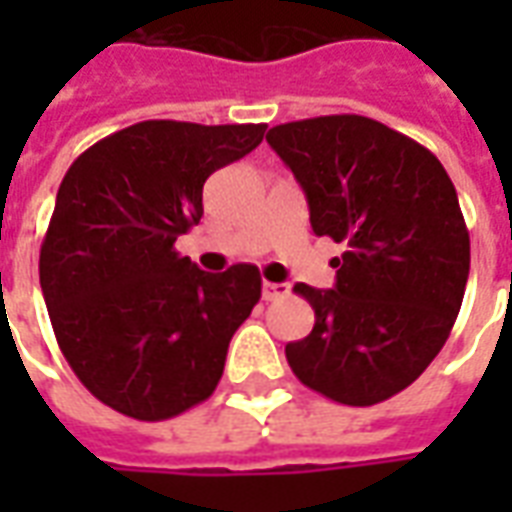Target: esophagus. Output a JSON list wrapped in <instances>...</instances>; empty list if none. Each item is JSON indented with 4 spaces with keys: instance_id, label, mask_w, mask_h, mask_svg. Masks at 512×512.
I'll list each match as a JSON object with an SVG mask.
<instances>
[{
    "instance_id": "1",
    "label": "esophagus",
    "mask_w": 512,
    "mask_h": 512,
    "mask_svg": "<svg viewBox=\"0 0 512 512\" xmlns=\"http://www.w3.org/2000/svg\"><path fill=\"white\" fill-rule=\"evenodd\" d=\"M290 293L288 285H282V282H263V299L266 301H277L285 299Z\"/></svg>"
}]
</instances>
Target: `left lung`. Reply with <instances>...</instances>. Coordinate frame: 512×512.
<instances>
[{
  "label": "left lung",
  "instance_id": "1",
  "mask_svg": "<svg viewBox=\"0 0 512 512\" xmlns=\"http://www.w3.org/2000/svg\"><path fill=\"white\" fill-rule=\"evenodd\" d=\"M266 142L296 175L315 235L345 244L332 290L299 282L315 326L285 345L301 384L376 406L414 384L447 343L469 279V230L428 147L362 115L274 126Z\"/></svg>",
  "mask_w": 512,
  "mask_h": 512
}]
</instances>
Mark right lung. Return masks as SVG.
<instances>
[{
  "label": "right lung",
  "mask_w": 512,
  "mask_h": 512,
  "mask_svg": "<svg viewBox=\"0 0 512 512\" xmlns=\"http://www.w3.org/2000/svg\"><path fill=\"white\" fill-rule=\"evenodd\" d=\"M266 126L145 120L95 142L57 191L40 288L62 356L101 403L158 422L213 395L235 329L260 299L249 263L208 274L175 252L202 186Z\"/></svg>",
  "instance_id": "right-lung-1"
}]
</instances>
